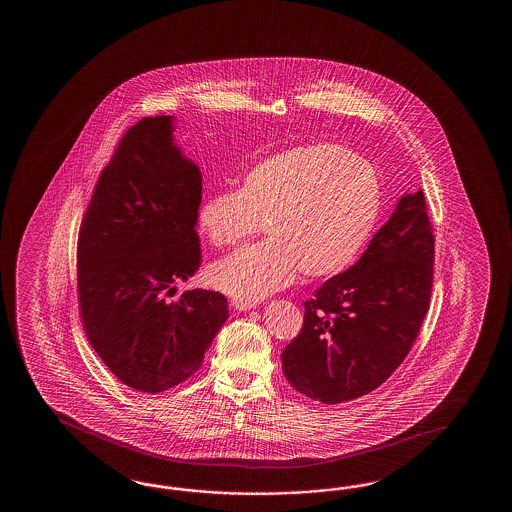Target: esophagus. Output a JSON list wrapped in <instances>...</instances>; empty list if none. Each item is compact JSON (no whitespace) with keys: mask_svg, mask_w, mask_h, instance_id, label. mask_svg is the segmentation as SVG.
Returning a JSON list of instances; mask_svg holds the SVG:
<instances>
[{"mask_svg":"<svg viewBox=\"0 0 512 512\" xmlns=\"http://www.w3.org/2000/svg\"><path fill=\"white\" fill-rule=\"evenodd\" d=\"M230 305H232L234 309H238V311H251V309L256 307L254 302H245V300H236V298L230 300Z\"/></svg>","mask_w":512,"mask_h":512,"instance_id":"esophagus-1","label":"esophagus"}]
</instances>
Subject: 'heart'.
I'll list each match as a JSON object with an SVG mask.
<instances>
[{
  "label": "heart",
  "mask_w": 512,
  "mask_h": 512,
  "mask_svg": "<svg viewBox=\"0 0 512 512\" xmlns=\"http://www.w3.org/2000/svg\"><path fill=\"white\" fill-rule=\"evenodd\" d=\"M382 207L381 177L359 153L307 144L251 168L238 190L210 194L197 229L229 247L263 223L267 240L241 247L208 269V282L236 300L258 302L294 282L329 278L353 265L370 241Z\"/></svg>",
  "instance_id": "heart-1"
}]
</instances>
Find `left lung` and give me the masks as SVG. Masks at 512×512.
I'll return each mask as SVG.
<instances>
[{"instance_id":"1","label":"left lung","mask_w":512,"mask_h":512,"mask_svg":"<svg viewBox=\"0 0 512 512\" xmlns=\"http://www.w3.org/2000/svg\"><path fill=\"white\" fill-rule=\"evenodd\" d=\"M434 241L423 190L403 196L360 260L305 300L304 326L282 353L296 392L344 403L401 366L430 307Z\"/></svg>"}]
</instances>
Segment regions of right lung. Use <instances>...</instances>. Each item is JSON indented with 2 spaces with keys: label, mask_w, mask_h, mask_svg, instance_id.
<instances>
[{
  "label": "right lung",
  "mask_w": 512,
  "mask_h": 512,
  "mask_svg": "<svg viewBox=\"0 0 512 512\" xmlns=\"http://www.w3.org/2000/svg\"><path fill=\"white\" fill-rule=\"evenodd\" d=\"M170 115L144 117L98 177L78 232V307L87 340L122 384L159 393L194 375L229 318L227 298L185 282L201 265V172Z\"/></svg>",
  "instance_id": "obj_1"
}]
</instances>
